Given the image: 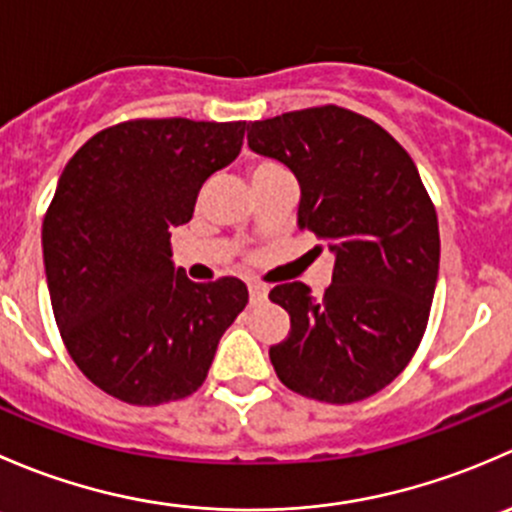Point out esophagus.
<instances>
[{"label":"esophagus","instance_id":"34e87169","mask_svg":"<svg viewBox=\"0 0 512 512\" xmlns=\"http://www.w3.org/2000/svg\"><path fill=\"white\" fill-rule=\"evenodd\" d=\"M267 297V287L260 282H250V299L252 302H262Z\"/></svg>","mask_w":512,"mask_h":512}]
</instances>
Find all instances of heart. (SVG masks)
I'll use <instances>...</instances> for the list:
<instances>
[{
	"mask_svg": "<svg viewBox=\"0 0 512 512\" xmlns=\"http://www.w3.org/2000/svg\"><path fill=\"white\" fill-rule=\"evenodd\" d=\"M282 165L275 163V160H267V158H260V160H252L250 168H247V173H250V180L255 183V180L260 178H267V175H275V173H282Z\"/></svg>",
	"mask_w": 512,
	"mask_h": 512,
	"instance_id": "obj_1",
	"label": "heart"
}]
</instances>
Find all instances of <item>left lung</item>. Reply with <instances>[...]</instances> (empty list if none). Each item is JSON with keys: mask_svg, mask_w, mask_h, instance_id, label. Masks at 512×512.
Here are the masks:
<instances>
[{"mask_svg": "<svg viewBox=\"0 0 512 512\" xmlns=\"http://www.w3.org/2000/svg\"><path fill=\"white\" fill-rule=\"evenodd\" d=\"M247 143L292 170L299 230L334 252L322 299L304 282L270 292L289 314L272 366L307 399H369L416 354L438 280V218L414 160L379 123L332 103L250 123Z\"/></svg>", "mask_w": 512, "mask_h": 512, "instance_id": "left-lung-1", "label": "left lung"}]
</instances>
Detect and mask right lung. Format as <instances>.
Returning a JSON list of instances; mask_svg holds the SVG:
<instances>
[{
    "label": "right lung",
    "mask_w": 512,
    "mask_h": 512,
    "mask_svg": "<svg viewBox=\"0 0 512 512\" xmlns=\"http://www.w3.org/2000/svg\"><path fill=\"white\" fill-rule=\"evenodd\" d=\"M242 136L245 121L136 118L98 131L61 173L41 230L51 307L74 364L113 399L158 406L198 391L245 309V282L203 285L170 260V230Z\"/></svg>",
    "instance_id": "1"
}]
</instances>
